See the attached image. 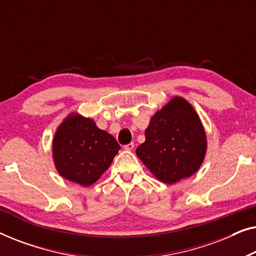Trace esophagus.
Instances as JSON below:
<instances>
[{"label":"esophagus","mask_w":256,"mask_h":256,"mask_svg":"<svg viewBox=\"0 0 256 256\" xmlns=\"http://www.w3.org/2000/svg\"><path fill=\"white\" fill-rule=\"evenodd\" d=\"M134 146H135L134 142H130V143H128V144L124 146V149H126V150H132V149H134Z\"/></svg>","instance_id":"1"}]
</instances>
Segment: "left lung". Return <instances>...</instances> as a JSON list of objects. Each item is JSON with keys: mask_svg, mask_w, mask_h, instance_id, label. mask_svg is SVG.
Returning <instances> with one entry per match:
<instances>
[{"mask_svg": "<svg viewBox=\"0 0 256 256\" xmlns=\"http://www.w3.org/2000/svg\"><path fill=\"white\" fill-rule=\"evenodd\" d=\"M206 154V132L194 108L174 96L150 118L136 155L157 180L174 184L197 172Z\"/></svg>", "mask_w": 256, "mask_h": 256, "instance_id": "1", "label": "left lung"}]
</instances>
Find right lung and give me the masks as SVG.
Returning a JSON list of instances; mask_svg holds the SVG:
<instances>
[{"label": "right lung", "mask_w": 256, "mask_h": 256, "mask_svg": "<svg viewBox=\"0 0 256 256\" xmlns=\"http://www.w3.org/2000/svg\"><path fill=\"white\" fill-rule=\"evenodd\" d=\"M120 148L116 140L98 128L92 118L72 113L56 132L52 152L62 177L90 186L110 168Z\"/></svg>", "instance_id": "add662e5"}]
</instances>
